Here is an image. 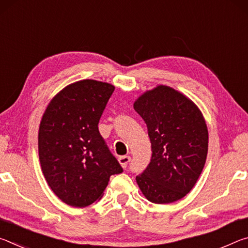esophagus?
Here are the masks:
<instances>
[{
    "instance_id": "34e87169",
    "label": "esophagus",
    "mask_w": 248,
    "mask_h": 248,
    "mask_svg": "<svg viewBox=\"0 0 248 248\" xmlns=\"http://www.w3.org/2000/svg\"><path fill=\"white\" fill-rule=\"evenodd\" d=\"M118 161H119V163H120V165L123 166L124 169H125V167H127V166L129 165L130 161H131V157L127 156V155H124V156H120V157L118 158Z\"/></svg>"
}]
</instances>
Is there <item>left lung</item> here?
<instances>
[{
  "mask_svg": "<svg viewBox=\"0 0 248 248\" xmlns=\"http://www.w3.org/2000/svg\"><path fill=\"white\" fill-rule=\"evenodd\" d=\"M133 108L148 127L152 157L137 184L153 203L184 198L198 180L208 154L209 134L198 106L180 92L157 85L137 98Z\"/></svg>",
  "mask_w": 248,
  "mask_h": 248,
  "instance_id": "left-lung-1",
  "label": "left lung"
}]
</instances>
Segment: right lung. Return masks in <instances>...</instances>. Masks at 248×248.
Returning <instances> with one entry per match:
<instances>
[{"label":"right lung","instance_id":"add662e5","mask_svg":"<svg viewBox=\"0 0 248 248\" xmlns=\"http://www.w3.org/2000/svg\"><path fill=\"white\" fill-rule=\"evenodd\" d=\"M114 91L106 82H74L54 96L41 118V170L54 195L71 207L84 208L102 199L110 176L123 171L98 131Z\"/></svg>","mask_w":248,"mask_h":248}]
</instances>
